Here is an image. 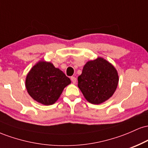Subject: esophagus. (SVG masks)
<instances>
[{
  "label": "esophagus",
  "instance_id": "obj_1",
  "mask_svg": "<svg viewBox=\"0 0 148 148\" xmlns=\"http://www.w3.org/2000/svg\"><path fill=\"white\" fill-rule=\"evenodd\" d=\"M71 81H72V82L73 83V84H76V78L74 77V76H72V77H71Z\"/></svg>",
  "mask_w": 148,
  "mask_h": 148
}]
</instances>
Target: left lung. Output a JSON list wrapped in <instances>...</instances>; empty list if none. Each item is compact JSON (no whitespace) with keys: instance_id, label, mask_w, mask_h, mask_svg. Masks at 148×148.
Segmentation results:
<instances>
[{"instance_id":"1","label":"left lung","mask_w":148,"mask_h":148,"mask_svg":"<svg viewBox=\"0 0 148 148\" xmlns=\"http://www.w3.org/2000/svg\"><path fill=\"white\" fill-rule=\"evenodd\" d=\"M118 81L115 67L102 58H98L85 64L78 77V86L87 101L99 104L113 95Z\"/></svg>"}]
</instances>
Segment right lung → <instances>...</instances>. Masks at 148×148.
I'll return each instance as SVG.
<instances>
[{"label": "right lung", "mask_w": 148, "mask_h": 148, "mask_svg": "<svg viewBox=\"0 0 148 148\" xmlns=\"http://www.w3.org/2000/svg\"><path fill=\"white\" fill-rule=\"evenodd\" d=\"M70 83L69 78L52 63L40 61L27 75L25 87L28 94L37 102L51 105Z\"/></svg>", "instance_id": "right-lung-1"}]
</instances>
